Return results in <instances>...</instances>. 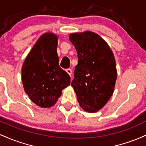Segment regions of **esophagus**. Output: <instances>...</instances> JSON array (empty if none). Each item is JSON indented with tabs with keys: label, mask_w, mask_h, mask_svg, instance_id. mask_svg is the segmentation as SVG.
I'll return each mask as SVG.
<instances>
[{
	"label": "esophagus",
	"mask_w": 146,
	"mask_h": 146,
	"mask_svg": "<svg viewBox=\"0 0 146 146\" xmlns=\"http://www.w3.org/2000/svg\"><path fill=\"white\" fill-rule=\"evenodd\" d=\"M66 72H67V73H68V74L70 75V76H71V75H72V70H71V69H70V68H69V69H67V70H66Z\"/></svg>",
	"instance_id": "34e87169"
}]
</instances>
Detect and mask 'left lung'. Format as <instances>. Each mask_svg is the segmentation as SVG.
I'll list each match as a JSON object with an SVG mask.
<instances>
[{"instance_id":"left-lung-1","label":"left lung","mask_w":146,"mask_h":146,"mask_svg":"<svg viewBox=\"0 0 146 146\" xmlns=\"http://www.w3.org/2000/svg\"><path fill=\"white\" fill-rule=\"evenodd\" d=\"M69 38L78 54L71 85L83 110L98 112L114 92L117 72L113 52L102 38L90 31L70 34Z\"/></svg>"}]
</instances>
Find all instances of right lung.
Returning a JSON list of instances; mask_svg holds the SVG:
<instances>
[{
  "instance_id": "add662e5",
  "label": "right lung",
  "mask_w": 146,
  "mask_h": 146,
  "mask_svg": "<svg viewBox=\"0 0 146 146\" xmlns=\"http://www.w3.org/2000/svg\"><path fill=\"white\" fill-rule=\"evenodd\" d=\"M58 36L43 34L27 54L21 70L26 94L32 102L45 108L54 106L62 90L70 85V76L59 67Z\"/></svg>"
}]
</instances>
